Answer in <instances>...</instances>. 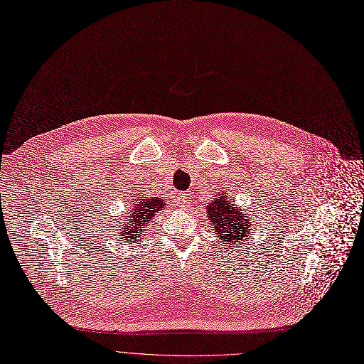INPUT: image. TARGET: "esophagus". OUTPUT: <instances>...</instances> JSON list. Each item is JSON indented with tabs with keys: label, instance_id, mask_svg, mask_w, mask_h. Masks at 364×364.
Instances as JSON below:
<instances>
[{
	"label": "esophagus",
	"instance_id": "1",
	"mask_svg": "<svg viewBox=\"0 0 364 364\" xmlns=\"http://www.w3.org/2000/svg\"><path fill=\"white\" fill-rule=\"evenodd\" d=\"M179 200H181V204H182V207H183V205H186V204H188V201H189V197H188V193H181V197H179Z\"/></svg>",
	"mask_w": 364,
	"mask_h": 364
}]
</instances>
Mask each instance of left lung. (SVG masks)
<instances>
[{
    "label": "left lung",
    "instance_id": "1",
    "mask_svg": "<svg viewBox=\"0 0 364 364\" xmlns=\"http://www.w3.org/2000/svg\"><path fill=\"white\" fill-rule=\"evenodd\" d=\"M207 213L211 225H214V233L218 236V242L225 246V250L233 247V245H240L247 237L250 218L235 204L233 197L220 192L217 198L208 204Z\"/></svg>",
    "mask_w": 364,
    "mask_h": 364
}]
</instances>
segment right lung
Returning <instances> with one entry per match:
<instances>
[{
    "instance_id": "right-lung-1",
    "label": "right lung",
    "mask_w": 364,
    "mask_h": 364,
    "mask_svg": "<svg viewBox=\"0 0 364 364\" xmlns=\"http://www.w3.org/2000/svg\"><path fill=\"white\" fill-rule=\"evenodd\" d=\"M131 210L127 213L125 220H121L119 225H112V228H117V230L121 233L124 243L125 242H138V237H141L143 233L147 230L149 223L153 220L154 215L160 210L164 208L163 200L159 197H149L147 193L139 192L134 193V198L129 200ZM117 221V220H115ZM124 230L122 231V229Z\"/></svg>"
}]
</instances>
